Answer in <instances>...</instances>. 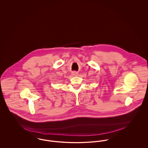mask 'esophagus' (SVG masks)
Returning a JSON list of instances; mask_svg holds the SVG:
<instances>
[{
	"label": "esophagus",
	"instance_id": "1",
	"mask_svg": "<svg viewBox=\"0 0 148 148\" xmlns=\"http://www.w3.org/2000/svg\"><path fill=\"white\" fill-rule=\"evenodd\" d=\"M71 75L73 76H77L79 75V73L77 72L74 71H72V73H71Z\"/></svg>",
	"mask_w": 148,
	"mask_h": 148
}]
</instances>
